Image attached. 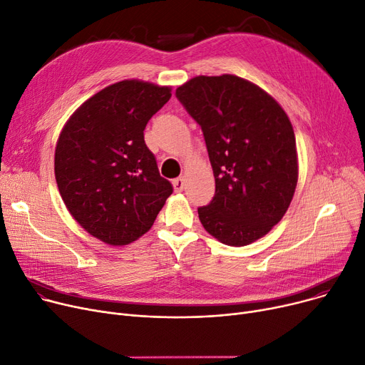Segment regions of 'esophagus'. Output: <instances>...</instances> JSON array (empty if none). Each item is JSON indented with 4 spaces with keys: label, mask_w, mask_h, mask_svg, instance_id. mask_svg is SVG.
I'll list each match as a JSON object with an SVG mask.
<instances>
[{
    "label": "esophagus",
    "mask_w": 365,
    "mask_h": 365,
    "mask_svg": "<svg viewBox=\"0 0 365 365\" xmlns=\"http://www.w3.org/2000/svg\"><path fill=\"white\" fill-rule=\"evenodd\" d=\"M174 188H175V191L177 192H181L182 190H184V185H185V180H184V177H180V178H177V180H174Z\"/></svg>",
    "instance_id": "34e87169"
}]
</instances>
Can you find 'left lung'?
<instances>
[{
  "instance_id": "8db88e82",
  "label": "left lung",
  "mask_w": 365,
  "mask_h": 365,
  "mask_svg": "<svg viewBox=\"0 0 365 365\" xmlns=\"http://www.w3.org/2000/svg\"><path fill=\"white\" fill-rule=\"evenodd\" d=\"M177 97L200 126L215 196L199 207L205 230L228 246H246L282 221L299 166L292 122L258 85L235 75L196 76Z\"/></svg>"
}]
</instances>
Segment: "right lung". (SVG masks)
<instances>
[{
	"label": "right lung",
	"instance_id": "add662e5",
	"mask_svg": "<svg viewBox=\"0 0 365 365\" xmlns=\"http://www.w3.org/2000/svg\"><path fill=\"white\" fill-rule=\"evenodd\" d=\"M170 91L140 79L112 83L83 101L58 135L60 196L73 220L106 245L138 240L173 195L144 143L147 122Z\"/></svg>",
	"mask_w": 365,
	"mask_h": 365
}]
</instances>
